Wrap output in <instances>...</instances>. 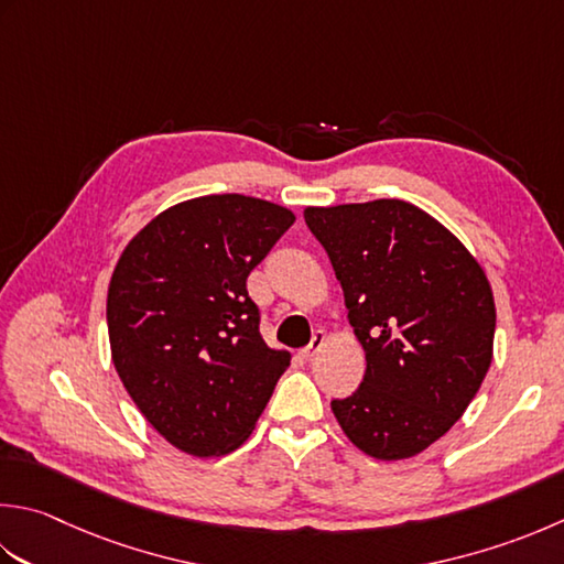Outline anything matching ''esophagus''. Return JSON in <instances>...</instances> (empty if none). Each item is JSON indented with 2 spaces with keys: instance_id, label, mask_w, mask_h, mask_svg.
Listing matches in <instances>:
<instances>
[{
  "instance_id": "34e87169",
  "label": "esophagus",
  "mask_w": 564,
  "mask_h": 564,
  "mask_svg": "<svg viewBox=\"0 0 564 564\" xmlns=\"http://www.w3.org/2000/svg\"><path fill=\"white\" fill-rule=\"evenodd\" d=\"M325 341H327V337H325L323 329H315V333H313V339H311V345L301 349V357L311 361V359L317 355V351L325 347Z\"/></svg>"
}]
</instances>
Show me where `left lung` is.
<instances>
[{
    "label": "left lung",
    "instance_id": "8db88e82",
    "mask_svg": "<svg viewBox=\"0 0 564 564\" xmlns=\"http://www.w3.org/2000/svg\"><path fill=\"white\" fill-rule=\"evenodd\" d=\"M345 291L367 371L333 401L345 435L377 459L430 447L467 411L494 355L487 273L435 217L403 200L305 207Z\"/></svg>",
    "mask_w": 564,
    "mask_h": 564
}]
</instances>
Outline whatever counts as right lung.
Wrapping results in <instances>:
<instances>
[{"label":"right lung","mask_w":564,"mask_h":564,"mask_svg":"<svg viewBox=\"0 0 564 564\" xmlns=\"http://www.w3.org/2000/svg\"><path fill=\"white\" fill-rule=\"evenodd\" d=\"M295 223L247 195L163 209L129 241L107 291L112 361L173 447L219 457L245 445L291 355L259 333L247 279Z\"/></svg>","instance_id":"add662e5"}]
</instances>
